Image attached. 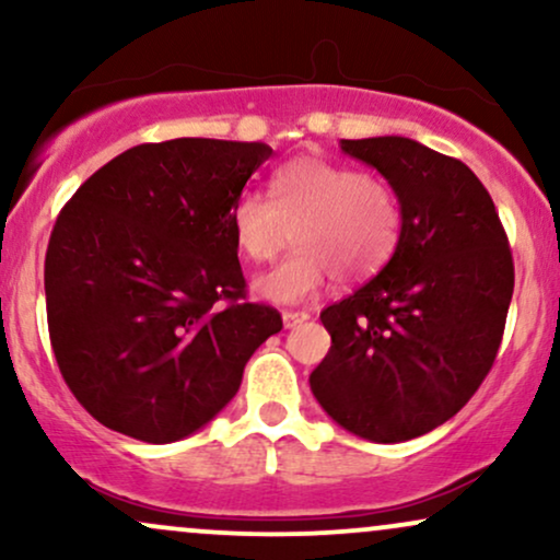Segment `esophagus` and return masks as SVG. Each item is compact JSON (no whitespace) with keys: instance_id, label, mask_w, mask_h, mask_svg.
I'll list each match as a JSON object with an SVG mask.
<instances>
[{"instance_id":"34e87169","label":"esophagus","mask_w":560,"mask_h":560,"mask_svg":"<svg viewBox=\"0 0 560 560\" xmlns=\"http://www.w3.org/2000/svg\"><path fill=\"white\" fill-rule=\"evenodd\" d=\"M281 318H284L287 329H298V326L305 324V320L311 316H307L305 311H284V313H281Z\"/></svg>"}]
</instances>
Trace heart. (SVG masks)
Wrapping results in <instances>:
<instances>
[{
    "label": "heart",
    "instance_id": "heart-1",
    "mask_svg": "<svg viewBox=\"0 0 560 560\" xmlns=\"http://www.w3.org/2000/svg\"><path fill=\"white\" fill-rule=\"evenodd\" d=\"M273 199L244 191L231 208V234L244 258L268 262L294 229L298 249L260 276L255 292L271 302H302L334 276L361 281L382 271L402 231L397 195L382 178L305 155L271 178Z\"/></svg>",
    "mask_w": 560,
    "mask_h": 560
}]
</instances>
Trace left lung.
Returning a JSON list of instances; mask_svg holds the SVG:
<instances>
[{
    "label": "left lung",
    "mask_w": 560,
    "mask_h": 560,
    "mask_svg": "<svg viewBox=\"0 0 560 560\" xmlns=\"http://www.w3.org/2000/svg\"><path fill=\"white\" fill-rule=\"evenodd\" d=\"M339 147L387 178L402 231L378 276L320 313L331 347L311 389L347 432L389 445L453 419L490 374L513 258L490 191L460 160L405 137Z\"/></svg>",
    "instance_id": "left-lung-1"
}]
</instances>
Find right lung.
Wrapping results in <instances>:
<instances>
[{
    "label": "right lung",
    "instance_id": "1",
    "mask_svg": "<svg viewBox=\"0 0 560 560\" xmlns=\"http://www.w3.org/2000/svg\"><path fill=\"white\" fill-rule=\"evenodd\" d=\"M273 155L262 141L171 139L102 165L60 210L44 260L47 324L96 421L165 445L215 419L276 331L244 298L231 208Z\"/></svg>",
    "mask_w": 560,
    "mask_h": 560
}]
</instances>
